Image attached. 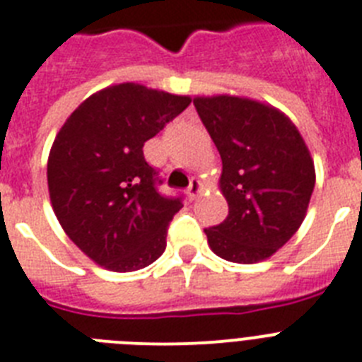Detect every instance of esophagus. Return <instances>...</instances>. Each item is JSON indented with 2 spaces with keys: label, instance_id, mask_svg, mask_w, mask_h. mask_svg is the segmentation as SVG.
Masks as SVG:
<instances>
[{
  "label": "esophagus",
  "instance_id": "34e87169",
  "mask_svg": "<svg viewBox=\"0 0 362 362\" xmlns=\"http://www.w3.org/2000/svg\"><path fill=\"white\" fill-rule=\"evenodd\" d=\"M201 191H202L201 180H199V178H191L189 187H187V193H189L191 199H195L197 195H201Z\"/></svg>",
  "mask_w": 362,
  "mask_h": 362
}]
</instances>
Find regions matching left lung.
<instances>
[{
	"instance_id": "1",
	"label": "left lung",
	"mask_w": 362,
	"mask_h": 362,
	"mask_svg": "<svg viewBox=\"0 0 362 362\" xmlns=\"http://www.w3.org/2000/svg\"><path fill=\"white\" fill-rule=\"evenodd\" d=\"M197 113L223 161L227 219L204 228L228 262L255 264L277 252L301 227L316 173L303 137L273 105L243 96H197Z\"/></svg>"
}]
</instances>
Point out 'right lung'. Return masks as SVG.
<instances>
[{"mask_svg":"<svg viewBox=\"0 0 362 362\" xmlns=\"http://www.w3.org/2000/svg\"><path fill=\"white\" fill-rule=\"evenodd\" d=\"M191 104L189 96L119 83L79 104L55 135L48 189L66 236L111 272L151 266L165 251L180 197L158 193L143 146Z\"/></svg>","mask_w":362,"mask_h":362,"instance_id":"obj_1","label":"right lung"}]
</instances>
